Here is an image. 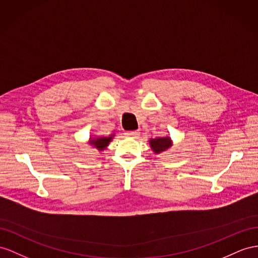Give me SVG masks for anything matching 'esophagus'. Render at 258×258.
Here are the masks:
<instances>
[{"label": "esophagus", "mask_w": 258, "mask_h": 258, "mask_svg": "<svg viewBox=\"0 0 258 258\" xmlns=\"http://www.w3.org/2000/svg\"><path fill=\"white\" fill-rule=\"evenodd\" d=\"M125 135L128 136V137H136V136L140 135V132H138V131H127V132H125Z\"/></svg>", "instance_id": "esophagus-1"}]
</instances>
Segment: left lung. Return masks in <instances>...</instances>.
I'll return each instance as SVG.
<instances>
[{
	"label": "left lung",
	"instance_id": "8db88e82",
	"mask_svg": "<svg viewBox=\"0 0 258 258\" xmlns=\"http://www.w3.org/2000/svg\"><path fill=\"white\" fill-rule=\"evenodd\" d=\"M150 147L154 150L155 154H160L162 151L167 150L171 147V140L170 137H160V138H155V140L149 141Z\"/></svg>",
	"mask_w": 258,
	"mask_h": 258
}]
</instances>
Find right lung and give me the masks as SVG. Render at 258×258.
Instances as JSON below:
<instances>
[{"label": "right lung", "instance_id": "1", "mask_svg": "<svg viewBox=\"0 0 258 258\" xmlns=\"http://www.w3.org/2000/svg\"><path fill=\"white\" fill-rule=\"evenodd\" d=\"M112 137L113 135H111L109 137H97V138H90V145H94V147H96L98 150H103L105 147L108 146L109 143L111 142Z\"/></svg>", "mask_w": 258, "mask_h": 258}]
</instances>
